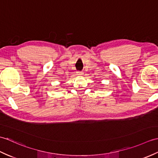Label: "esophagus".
Segmentation results:
<instances>
[{
  "label": "esophagus",
  "instance_id": "1",
  "mask_svg": "<svg viewBox=\"0 0 158 158\" xmlns=\"http://www.w3.org/2000/svg\"><path fill=\"white\" fill-rule=\"evenodd\" d=\"M77 75L78 76H81L83 75V73L81 71H78V72H77Z\"/></svg>",
  "mask_w": 158,
  "mask_h": 158
}]
</instances>
